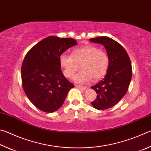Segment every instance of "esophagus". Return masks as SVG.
Listing matches in <instances>:
<instances>
[{
	"label": "esophagus",
	"instance_id": "34e87169",
	"mask_svg": "<svg viewBox=\"0 0 151 151\" xmlns=\"http://www.w3.org/2000/svg\"><path fill=\"white\" fill-rule=\"evenodd\" d=\"M76 87L78 88V89H81V90H86V86H79V85H76Z\"/></svg>",
	"mask_w": 151,
	"mask_h": 151
}]
</instances>
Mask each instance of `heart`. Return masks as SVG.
<instances>
[{"label":"heart","mask_w":151,"mask_h":151,"mask_svg":"<svg viewBox=\"0 0 151 151\" xmlns=\"http://www.w3.org/2000/svg\"><path fill=\"white\" fill-rule=\"evenodd\" d=\"M60 64L64 75L72 78L81 65V71L76 74L74 81L79 84L86 83L93 78L99 80L105 75L109 66V58L105 52L93 45L83 47L73 51L72 55L63 53Z\"/></svg>","instance_id":"obj_1"}]
</instances>
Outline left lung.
<instances>
[{
    "mask_svg": "<svg viewBox=\"0 0 151 151\" xmlns=\"http://www.w3.org/2000/svg\"><path fill=\"white\" fill-rule=\"evenodd\" d=\"M103 45L109 58V66L104 79L91 86L96 91V100L92 103L94 109L104 110L114 106L121 100L129 88L132 78L130 58L122 46L107 37L89 39Z\"/></svg>",
    "mask_w": 151,
    "mask_h": 151,
    "instance_id": "left-lung-1",
    "label": "left lung"
}]
</instances>
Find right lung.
Masks as SVG:
<instances>
[{
    "label": "right lung",
    "mask_w": 151,
    "mask_h": 151,
    "mask_svg": "<svg viewBox=\"0 0 151 151\" xmlns=\"http://www.w3.org/2000/svg\"><path fill=\"white\" fill-rule=\"evenodd\" d=\"M76 45L73 39L50 36L35 45L25 57L21 68L22 86L30 101L40 111H57L74 87L60 69V56Z\"/></svg>",
    "instance_id": "add662e5"
}]
</instances>
